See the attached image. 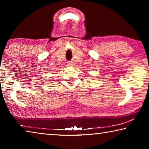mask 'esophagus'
<instances>
[{"mask_svg":"<svg viewBox=\"0 0 149 149\" xmlns=\"http://www.w3.org/2000/svg\"><path fill=\"white\" fill-rule=\"evenodd\" d=\"M72 63H68V65H72Z\"/></svg>","mask_w":149,"mask_h":149,"instance_id":"esophagus-1","label":"esophagus"}]
</instances>
